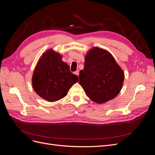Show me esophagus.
<instances>
[{
    "mask_svg": "<svg viewBox=\"0 0 155 155\" xmlns=\"http://www.w3.org/2000/svg\"><path fill=\"white\" fill-rule=\"evenodd\" d=\"M74 74H76V75H77V76H79V70H76V71L74 72Z\"/></svg>",
    "mask_w": 155,
    "mask_h": 155,
    "instance_id": "obj_1",
    "label": "esophagus"
}]
</instances>
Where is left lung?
Listing matches in <instances>:
<instances>
[{
  "instance_id": "left-lung-1",
  "label": "left lung",
  "mask_w": 155,
  "mask_h": 155,
  "mask_svg": "<svg viewBox=\"0 0 155 155\" xmlns=\"http://www.w3.org/2000/svg\"><path fill=\"white\" fill-rule=\"evenodd\" d=\"M79 77L87 96L97 104H104L120 93L124 73L109 52L94 47L85 56L84 69Z\"/></svg>"
}]
</instances>
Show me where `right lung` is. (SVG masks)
<instances>
[{"label":"right lung","instance_id":"obj_1","mask_svg":"<svg viewBox=\"0 0 155 155\" xmlns=\"http://www.w3.org/2000/svg\"><path fill=\"white\" fill-rule=\"evenodd\" d=\"M61 59L60 54L48 50L39 59L33 74L34 91L50 102L66 96L70 88L79 81L78 76L70 71L69 66Z\"/></svg>","mask_w":155,"mask_h":155}]
</instances>
